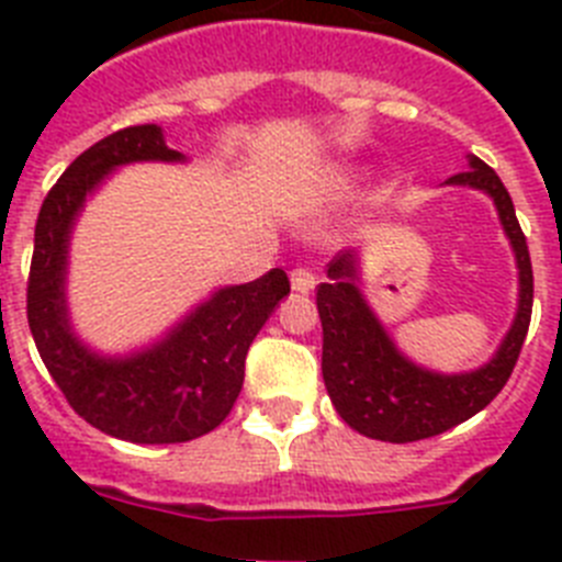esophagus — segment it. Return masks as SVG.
Here are the masks:
<instances>
[{"label":"esophagus","mask_w":562,"mask_h":562,"mask_svg":"<svg viewBox=\"0 0 562 562\" xmlns=\"http://www.w3.org/2000/svg\"><path fill=\"white\" fill-rule=\"evenodd\" d=\"M290 284L292 290L301 292V295H306V292L315 290V276H312V270H306V267H297V270L290 272Z\"/></svg>","instance_id":"34e87169"}]
</instances>
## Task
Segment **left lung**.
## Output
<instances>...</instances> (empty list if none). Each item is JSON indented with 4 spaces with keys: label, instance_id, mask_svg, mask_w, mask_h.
Wrapping results in <instances>:
<instances>
[{
    "label": "left lung",
    "instance_id": "8db88e82",
    "mask_svg": "<svg viewBox=\"0 0 562 562\" xmlns=\"http://www.w3.org/2000/svg\"><path fill=\"white\" fill-rule=\"evenodd\" d=\"M470 171L450 177L448 186L484 191L495 202L498 220L518 265V312L493 360L464 374L422 369L396 349V342L371 312L360 292L357 250H340L329 261V281L317 286V312L324 326V382L337 414L369 439L419 441L456 428L484 411L513 374L532 321V261L515 216L509 191L498 173L479 157H467Z\"/></svg>",
    "mask_w": 562,
    "mask_h": 562
}]
</instances>
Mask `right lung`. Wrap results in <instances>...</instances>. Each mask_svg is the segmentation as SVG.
<instances>
[{"mask_svg": "<svg viewBox=\"0 0 562 562\" xmlns=\"http://www.w3.org/2000/svg\"><path fill=\"white\" fill-rule=\"evenodd\" d=\"M182 160L160 126L121 128L69 162L36 222L27 324L38 355L78 416L134 445H177L222 425L245 382L250 342L290 295V278L276 267L250 284L216 290L166 337L132 355H98L78 340L67 312V258L83 202L114 168Z\"/></svg>", "mask_w": 562, "mask_h": 562, "instance_id": "add662e5", "label": "right lung"}]
</instances>
